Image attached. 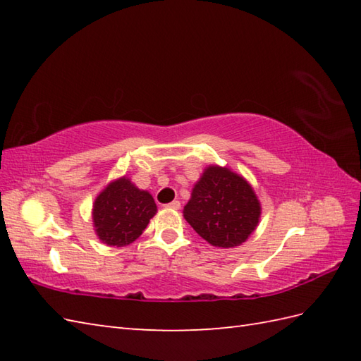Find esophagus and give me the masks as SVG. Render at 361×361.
Listing matches in <instances>:
<instances>
[{"mask_svg": "<svg viewBox=\"0 0 361 361\" xmlns=\"http://www.w3.org/2000/svg\"><path fill=\"white\" fill-rule=\"evenodd\" d=\"M166 208H171V209H180V202L178 200H173L169 204H166Z\"/></svg>", "mask_w": 361, "mask_h": 361, "instance_id": "34e87169", "label": "esophagus"}]
</instances>
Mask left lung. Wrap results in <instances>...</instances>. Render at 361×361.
Here are the masks:
<instances>
[{
  "label": "left lung",
  "mask_w": 361,
  "mask_h": 361,
  "mask_svg": "<svg viewBox=\"0 0 361 361\" xmlns=\"http://www.w3.org/2000/svg\"><path fill=\"white\" fill-rule=\"evenodd\" d=\"M260 204L242 176L226 167H208L185 206L188 224L214 247L233 248L259 224Z\"/></svg>",
  "instance_id": "obj_1"
}]
</instances>
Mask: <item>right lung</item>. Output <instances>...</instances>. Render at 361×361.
<instances>
[{"instance_id": "obj_1", "label": "right lung", "mask_w": 361, "mask_h": 361, "mask_svg": "<svg viewBox=\"0 0 361 361\" xmlns=\"http://www.w3.org/2000/svg\"><path fill=\"white\" fill-rule=\"evenodd\" d=\"M155 212L153 197L135 188L124 176L113 181L96 198L93 208L96 233L106 245L126 247L142 234Z\"/></svg>"}]
</instances>
